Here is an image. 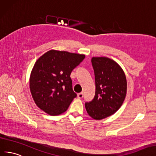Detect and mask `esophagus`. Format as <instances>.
I'll return each mask as SVG.
<instances>
[{
  "instance_id": "esophagus-1",
  "label": "esophagus",
  "mask_w": 156,
  "mask_h": 156,
  "mask_svg": "<svg viewBox=\"0 0 156 156\" xmlns=\"http://www.w3.org/2000/svg\"><path fill=\"white\" fill-rule=\"evenodd\" d=\"M83 93H80L78 94V97L79 98V99H82V98H83Z\"/></svg>"
}]
</instances>
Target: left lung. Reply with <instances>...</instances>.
Masks as SVG:
<instances>
[{
    "instance_id": "obj_1",
    "label": "left lung",
    "mask_w": 156,
    "mask_h": 156,
    "mask_svg": "<svg viewBox=\"0 0 156 156\" xmlns=\"http://www.w3.org/2000/svg\"><path fill=\"white\" fill-rule=\"evenodd\" d=\"M95 95L85 104L88 115L101 120L114 114L122 105L127 93L124 71L116 62L106 57H93Z\"/></svg>"
}]
</instances>
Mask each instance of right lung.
Here are the masks:
<instances>
[{
  "mask_svg": "<svg viewBox=\"0 0 156 156\" xmlns=\"http://www.w3.org/2000/svg\"><path fill=\"white\" fill-rule=\"evenodd\" d=\"M85 55L51 50L34 63L29 78L30 91L35 104L50 115L68 109L76 97L73 90L71 72Z\"/></svg>",
  "mask_w": 156,
  "mask_h": 156,
  "instance_id": "1",
  "label": "right lung"
}]
</instances>
